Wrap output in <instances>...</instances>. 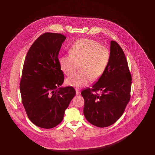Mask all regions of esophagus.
Listing matches in <instances>:
<instances>
[{
    "label": "esophagus",
    "instance_id": "obj_1",
    "mask_svg": "<svg viewBox=\"0 0 155 155\" xmlns=\"http://www.w3.org/2000/svg\"><path fill=\"white\" fill-rule=\"evenodd\" d=\"M75 91H76V95H78V94H80V91L78 90H76Z\"/></svg>",
    "mask_w": 155,
    "mask_h": 155
}]
</instances>
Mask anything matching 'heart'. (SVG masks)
I'll list each match as a JSON object with an SVG mask.
<instances>
[{
  "instance_id": "obj_1",
  "label": "heart",
  "mask_w": 155,
  "mask_h": 155,
  "mask_svg": "<svg viewBox=\"0 0 155 155\" xmlns=\"http://www.w3.org/2000/svg\"><path fill=\"white\" fill-rule=\"evenodd\" d=\"M70 54L60 56L58 63L64 74L70 76L78 68L79 71L68 78V85L80 88L86 86L91 78L98 80L105 73L110 60L108 48L97 40L83 38L74 42L69 49Z\"/></svg>"
}]
</instances>
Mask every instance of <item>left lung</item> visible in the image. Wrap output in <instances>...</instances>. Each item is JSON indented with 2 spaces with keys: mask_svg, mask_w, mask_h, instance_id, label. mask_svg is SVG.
Segmentation results:
<instances>
[{
  "mask_svg": "<svg viewBox=\"0 0 155 155\" xmlns=\"http://www.w3.org/2000/svg\"><path fill=\"white\" fill-rule=\"evenodd\" d=\"M131 75L125 54L114 40L110 42L108 67L91 88L81 94L84 100L83 114L91 124L99 127L115 123L123 115L130 98ZM101 91L102 94L97 93Z\"/></svg>",
  "mask_w": 155,
  "mask_h": 155,
  "instance_id": "left-lung-1",
  "label": "left lung"
}]
</instances>
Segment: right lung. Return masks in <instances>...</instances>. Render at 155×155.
I'll return each instance as SVG.
<instances>
[{"label":"right lung","instance_id":"1","mask_svg":"<svg viewBox=\"0 0 155 155\" xmlns=\"http://www.w3.org/2000/svg\"><path fill=\"white\" fill-rule=\"evenodd\" d=\"M65 38L61 34H41L25 60L19 84L22 103L29 119L41 128L58 125L76 94L72 86L58 87L64 80L58 54Z\"/></svg>","mask_w":155,"mask_h":155}]
</instances>
